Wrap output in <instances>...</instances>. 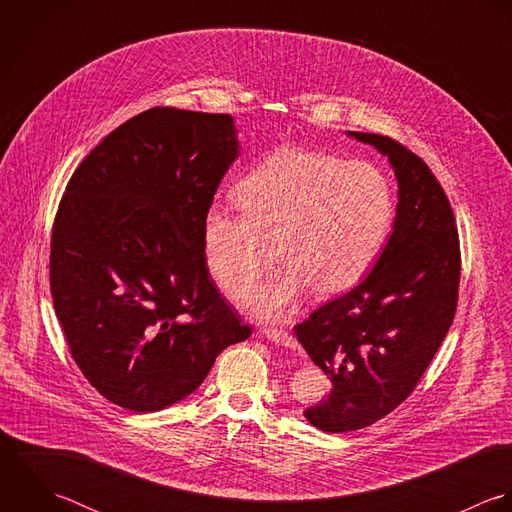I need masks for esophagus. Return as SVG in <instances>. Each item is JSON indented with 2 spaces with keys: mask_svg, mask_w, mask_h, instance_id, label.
<instances>
[{
  "mask_svg": "<svg viewBox=\"0 0 512 512\" xmlns=\"http://www.w3.org/2000/svg\"><path fill=\"white\" fill-rule=\"evenodd\" d=\"M263 334H265L271 342H275V344H281V346H287V348H293V350L299 346L297 340L293 338V334H289L287 330H281V328H265Z\"/></svg>",
  "mask_w": 512,
  "mask_h": 512,
  "instance_id": "obj_1",
  "label": "esophagus"
}]
</instances>
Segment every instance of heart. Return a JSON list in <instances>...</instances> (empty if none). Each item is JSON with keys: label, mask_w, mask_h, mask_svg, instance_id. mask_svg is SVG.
Listing matches in <instances>:
<instances>
[{"label": "heart", "mask_w": 512, "mask_h": 512, "mask_svg": "<svg viewBox=\"0 0 512 512\" xmlns=\"http://www.w3.org/2000/svg\"><path fill=\"white\" fill-rule=\"evenodd\" d=\"M239 213L209 207L204 251L227 295L257 283L281 257L285 269L241 301L261 318H283L307 291L338 295L380 255L394 223L388 178L362 160L285 146L237 186Z\"/></svg>", "instance_id": "heart-1"}]
</instances>
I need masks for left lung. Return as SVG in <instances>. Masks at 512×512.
Listing matches in <instances>:
<instances>
[{"instance_id": "1", "label": "left lung", "mask_w": 512, "mask_h": 512, "mask_svg": "<svg viewBox=\"0 0 512 512\" xmlns=\"http://www.w3.org/2000/svg\"><path fill=\"white\" fill-rule=\"evenodd\" d=\"M348 134L388 156L400 202L372 273L295 326L332 382L328 396L305 409L328 433L368 427L415 390L455 318L461 277L455 215L429 166L390 136Z\"/></svg>"}]
</instances>
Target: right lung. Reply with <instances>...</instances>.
<instances>
[{"label": "right lung", "instance_id": "right-lung-1", "mask_svg": "<svg viewBox=\"0 0 512 512\" xmlns=\"http://www.w3.org/2000/svg\"><path fill=\"white\" fill-rule=\"evenodd\" d=\"M229 114L144 110L79 164L57 209L49 281L85 378L136 413L190 396L251 336L209 277L204 217L237 158Z\"/></svg>", "mask_w": 512, "mask_h": 512}]
</instances>
